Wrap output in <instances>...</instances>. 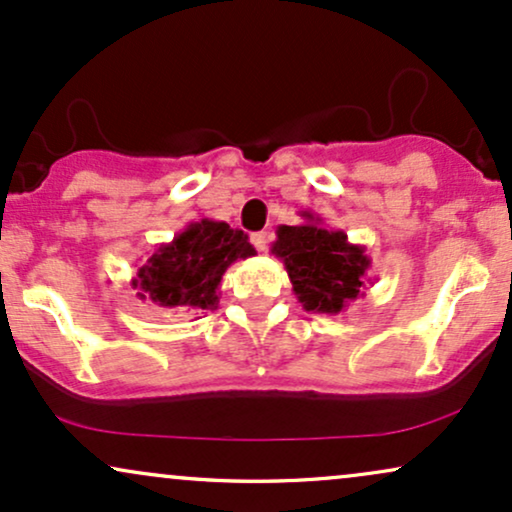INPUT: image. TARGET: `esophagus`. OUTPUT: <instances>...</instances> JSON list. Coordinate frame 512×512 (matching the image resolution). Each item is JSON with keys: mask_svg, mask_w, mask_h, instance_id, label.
Returning <instances> with one entry per match:
<instances>
[{"mask_svg": "<svg viewBox=\"0 0 512 512\" xmlns=\"http://www.w3.org/2000/svg\"><path fill=\"white\" fill-rule=\"evenodd\" d=\"M268 239H270L268 232H256V234H251V244H254L258 251H266V249H268Z\"/></svg>", "mask_w": 512, "mask_h": 512, "instance_id": "obj_1", "label": "esophagus"}]
</instances>
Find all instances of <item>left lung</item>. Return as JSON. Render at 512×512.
I'll return each mask as SVG.
<instances>
[{
  "label": "left lung",
  "instance_id": "obj_1",
  "mask_svg": "<svg viewBox=\"0 0 512 512\" xmlns=\"http://www.w3.org/2000/svg\"><path fill=\"white\" fill-rule=\"evenodd\" d=\"M302 225H280L270 254L285 263L292 292L311 314L335 316L364 290L371 258L342 230H330L318 215L302 210Z\"/></svg>",
  "mask_w": 512,
  "mask_h": 512
}]
</instances>
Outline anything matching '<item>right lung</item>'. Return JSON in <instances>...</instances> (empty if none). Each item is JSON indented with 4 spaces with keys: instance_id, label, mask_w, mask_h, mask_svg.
<instances>
[{
    "instance_id": "right-lung-1",
    "label": "right lung",
    "mask_w": 512,
    "mask_h": 512,
    "mask_svg": "<svg viewBox=\"0 0 512 512\" xmlns=\"http://www.w3.org/2000/svg\"><path fill=\"white\" fill-rule=\"evenodd\" d=\"M249 256H256V249L242 230L203 218L189 222L172 242L160 244L136 270L131 287L138 290V299L196 316L218 309L222 275L234 261Z\"/></svg>"
}]
</instances>
